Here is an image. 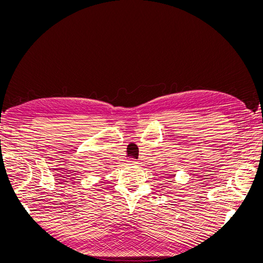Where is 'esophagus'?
<instances>
[{
  "label": "esophagus",
  "mask_w": 263,
  "mask_h": 263,
  "mask_svg": "<svg viewBox=\"0 0 263 263\" xmlns=\"http://www.w3.org/2000/svg\"><path fill=\"white\" fill-rule=\"evenodd\" d=\"M128 164H138V160H136V159L134 158H130L128 159Z\"/></svg>",
  "instance_id": "obj_1"
}]
</instances>
